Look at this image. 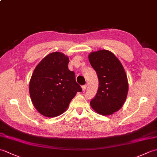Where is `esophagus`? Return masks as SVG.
Masks as SVG:
<instances>
[{
    "instance_id": "esophagus-1",
    "label": "esophagus",
    "mask_w": 157,
    "mask_h": 157,
    "mask_svg": "<svg viewBox=\"0 0 157 157\" xmlns=\"http://www.w3.org/2000/svg\"><path fill=\"white\" fill-rule=\"evenodd\" d=\"M86 88H87V86H86V85H84V86H82V90H83V92H84V91L86 90Z\"/></svg>"
}]
</instances>
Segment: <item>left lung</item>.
<instances>
[{
    "instance_id": "8db88e82",
    "label": "left lung",
    "mask_w": 157,
    "mask_h": 157,
    "mask_svg": "<svg viewBox=\"0 0 157 157\" xmlns=\"http://www.w3.org/2000/svg\"><path fill=\"white\" fill-rule=\"evenodd\" d=\"M88 59L99 82L97 93L90 105L100 115H112L122 107L128 95L125 69L116 56L107 50L90 53Z\"/></svg>"
}]
</instances>
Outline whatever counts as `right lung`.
Listing matches in <instances>:
<instances>
[{"mask_svg": "<svg viewBox=\"0 0 157 157\" xmlns=\"http://www.w3.org/2000/svg\"><path fill=\"white\" fill-rule=\"evenodd\" d=\"M69 59L60 52L46 56L36 67L29 84V95L37 111L47 117L60 115L82 89L68 69Z\"/></svg>", "mask_w": 157, "mask_h": 157, "instance_id": "add662e5", "label": "right lung"}]
</instances>
